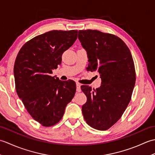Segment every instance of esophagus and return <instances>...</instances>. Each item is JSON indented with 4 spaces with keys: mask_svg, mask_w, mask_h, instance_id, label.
Masks as SVG:
<instances>
[{
    "mask_svg": "<svg viewBox=\"0 0 155 155\" xmlns=\"http://www.w3.org/2000/svg\"><path fill=\"white\" fill-rule=\"evenodd\" d=\"M76 85H77V92H81V84L77 83Z\"/></svg>",
    "mask_w": 155,
    "mask_h": 155,
    "instance_id": "34e87169",
    "label": "esophagus"
}]
</instances>
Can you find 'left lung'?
<instances>
[{
    "mask_svg": "<svg viewBox=\"0 0 155 155\" xmlns=\"http://www.w3.org/2000/svg\"><path fill=\"white\" fill-rule=\"evenodd\" d=\"M78 39L87 52L88 68L100 74L96 90L83 85L87 97L82 107L86 123L99 130H107L120 119L128 106L136 74L129 48L120 38L97 30L78 31Z\"/></svg>",
    "mask_w": 155,
    "mask_h": 155,
    "instance_id": "left-lung-1",
    "label": "left lung"
}]
</instances>
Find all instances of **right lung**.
Masks as SVG:
<instances>
[{
  "instance_id": "obj_1",
  "label": "right lung",
  "mask_w": 155,
  "mask_h": 155,
  "mask_svg": "<svg viewBox=\"0 0 155 155\" xmlns=\"http://www.w3.org/2000/svg\"><path fill=\"white\" fill-rule=\"evenodd\" d=\"M77 31H51L22 46L14 66L16 91L35 120L51 127L61 120L73 98L76 83L51 77L61 64L62 54L74 44Z\"/></svg>"
}]
</instances>
